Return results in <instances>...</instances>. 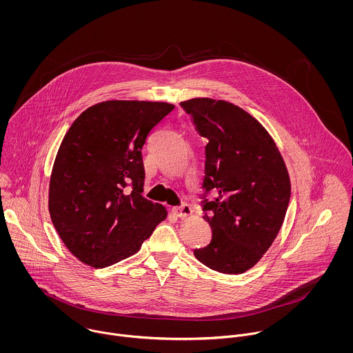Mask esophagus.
Masks as SVG:
<instances>
[{
	"mask_svg": "<svg viewBox=\"0 0 353 353\" xmlns=\"http://www.w3.org/2000/svg\"><path fill=\"white\" fill-rule=\"evenodd\" d=\"M172 213H174L175 216L183 219V217H188L189 214H192V213H193V209H192V206H190L189 203H182V205H179V206L172 208Z\"/></svg>",
	"mask_w": 353,
	"mask_h": 353,
	"instance_id": "1",
	"label": "esophagus"
}]
</instances>
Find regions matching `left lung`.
<instances>
[{"label": "left lung", "instance_id": "1", "mask_svg": "<svg viewBox=\"0 0 353 353\" xmlns=\"http://www.w3.org/2000/svg\"><path fill=\"white\" fill-rule=\"evenodd\" d=\"M181 105L208 139L201 206L212 239L194 255L220 273H243L283 225L291 197L287 167L265 128L241 107L208 98ZM209 191L216 194L213 201L205 199Z\"/></svg>", "mask_w": 353, "mask_h": 353}]
</instances>
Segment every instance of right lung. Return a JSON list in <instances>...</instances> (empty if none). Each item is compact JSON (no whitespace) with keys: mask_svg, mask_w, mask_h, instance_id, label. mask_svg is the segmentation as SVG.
<instances>
[{"mask_svg":"<svg viewBox=\"0 0 353 353\" xmlns=\"http://www.w3.org/2000/svg\"><path fill=\"white\" fill-rule=\"evenodd\" d=\"M172 110L161 101H101L66 132L51 172L49 210L59 238L81 262L105 268L136 254L167 217L164 206L141 196V151Z\"/></svg>","mask_w":353,"mask_h":353,"instance_id":"right-lung-1","label":"right lung"}]
</instances>
